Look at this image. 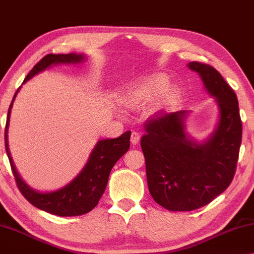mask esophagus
Masks as SVG:
<instances>
[{
    "mask_svg": "<svg viewBox=\"0 0 254 254\" xmlns=\"http://www.w3.org/2000/svg\"><path fill=\"white\" fill-rule=\"evenodd\" d=\"M139 140H140V136L138 132H135V131L131 132V137H130L131 145H137L139 143Z\"/></svg>",
    "mask_w": 254,
    "mask_h": 254,
    "instance_id": "obj_1",
    "label": "esophagus"
}]
</instances>
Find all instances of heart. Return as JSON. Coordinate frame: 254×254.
<instances>
[{"label": "heart", "mask_w": 254, "mask_h": 254, "mask_svg": "<svg viewBox=\"0 0 254 254\" xmlns=\"http://www.w3.org/2000/svg\"><path fill=\"white\" fill-rule=\"evenodd\" d=\"M166 84L167 80L162 74H154L150 77L140 79L124 89L123 102L130 108H140V107L147 105L158 93H161L164 88L166 87ZM163 100V96L155 98L147 107L148 113L154 115L161 110Z\"/></svg>", "instance_id": "obj_1"}]
</instances>
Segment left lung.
<instances>
[{
	"label": "left lung",
	"mask_w": 254,
	"mask_h": 254,
	"mask_svg": "<svg viewBox=\"0 0 254 254\" xmlns=\"http://www.w3.org/2000/svg\"><path fill=\"white\" fill-rule=\"evenodd\" d=\"M219 109L214 131L203 141L186 134L190 111L164 115L145 124L140 146L149 193L168 211H193L213 201L233 180L242 140L238 98L213 66L192 61Z\"/></svg>",
	"instance_id": "8db88e82"
}]
</instances>
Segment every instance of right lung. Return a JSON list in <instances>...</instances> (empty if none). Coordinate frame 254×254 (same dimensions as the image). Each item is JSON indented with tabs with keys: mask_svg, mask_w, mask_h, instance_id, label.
<instances>
[{
	"mask_svg": "<svg viewBox=\"0 0 254 254\" xmlns=\"http://www.w3.org/2000/svg\"><path fill=\"white\" fill-rule=\"evenodd\" d=\"M86 56L80 55V53H68V55H52L51 53V55H47L33 66V69L26 75L23 83L33 78L35 74H39L40 72H43L44 70L51 68L52 65L81 64L86 60ZM21 87L16 90L10 108H8L5 135H4L6 154L17 188H19L21 194L32 205L42 211L58 216H78L86 214L99 202L106 190L107 183H108L110 171L113 170L115 164L129 149L130 131L124 132L118 138L98 140L91 154L89 155L87 164L72 181L59 190H51V192H40V190L31 188L21 179L14 163H13L10 149H8L7 131L8 125H10L11 109L13 101H14Z\"/></svg>",
	"mask_w": 254,
	"mask_h": 254,
	"instance_id": "add662e5",
	"label": "right lung"
}]
</instances>
